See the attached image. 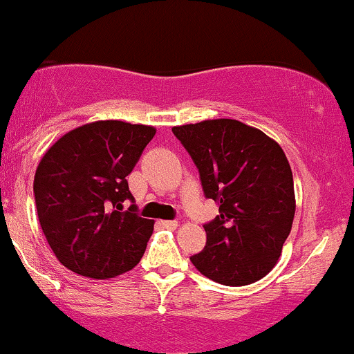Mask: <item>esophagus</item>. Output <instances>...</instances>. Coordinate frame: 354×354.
<instances>
[{"label":"esophagus","mask_w":354,"mask_h":354,"mask_svg":"<svg viewBox=\"0 0 354 354\" xmlns=\"http://www.w3.org/2000/svg\"><path fill=\"white\" fill-rule=\"evenodd\" d=\"M159 225L162 228H169V230H174V228H177L178 223L176 220H159Z\"/></svg>","instance_id":"esophagus-1"}]
</instances>
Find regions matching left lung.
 Listing matches in <instances>:
<instances>
[{"label":"left lung","mask_w":354,"mask_h":354,"mask_svg":"<svg viewBox=\"0 0 354 354\" xmlns=\"http://www.w3.org/2000/svg\"><path fill=\"white\" fill-rule=\"evenodd\" d=\"M197 165L203 194L218 203L205 223L207 245L190 257L210 280L243 286L268 275L295 217L293 174L283 149L235 119L172 127Z\"/></svg>","instance_id":"1"}]
</instances>
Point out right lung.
Masks as SVG:
<instances>
[{
	"label": "right lung",
	"mask_w": 354,
	"mask_h": 354,
	"mask_svg": "<svg viewBox=\"0 0 354 354\" xmlns=\"http://www.w3.org/2000/svg\"><path fill=\"white\" fill-rule=\"evenodd\" d=\"M156 127L97 120L73 129L36 169L37 218L56 259L77 275L106 280L142 259L153 220L136 214L127 176ZM133 205L123 210V202Z\"/></svg>",
	"instance_id": "obj_1"
}]
</instances>
